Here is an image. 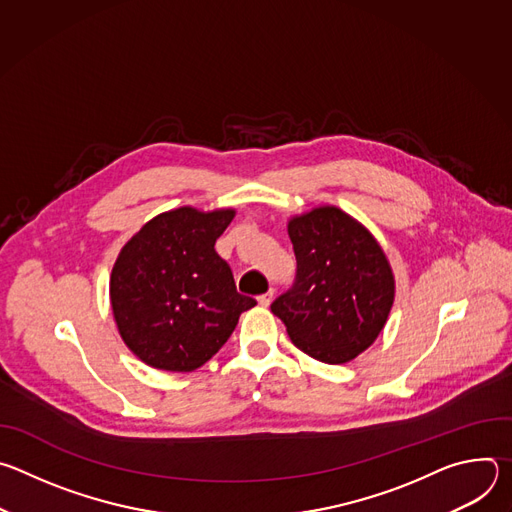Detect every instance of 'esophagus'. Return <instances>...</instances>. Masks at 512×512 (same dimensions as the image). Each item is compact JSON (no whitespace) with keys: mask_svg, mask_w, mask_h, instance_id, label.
<instances>
[{"mask_svg":"<svg viewBox=\"0 0 512 512\" xmlns=\"http://www.w3.org/2000/svg\"><path fill=\"white\" fill-rule=\"evenodd\" d=\"M273 294H275V291H273V289H269V291H267V294L259 296V298H257L259 306H261V308H267V306L271 304V300H273Z\"/></svg>","mask_w":512,"mask_h":512,"instance_id":"esophagus-1","label":"esophagus"}]
</instances>
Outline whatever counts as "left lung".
Segmentation results:
<instances>
[{
	"instance_id": "8db88e82",
	"label": "left lung",
	"mask_w": 512,
	"mask_h": 512,
	"mask_svg": "<svg viewBox=\"0 0 512 512\" xmlns=\"http://www.w3.org/2000/svg\"><path fill=\"white\" fill-rule=\"evenodd\" d=\"M287 235L298 277L271 312L308 356L350 362L387 324L395 302L393 267L373 233L332 204L291 216Z\"/></svg>"
}]
</instances>
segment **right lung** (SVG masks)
<instances>
[{
    "label": "right lung",
    "mask_w": 512,
    "mask_h": 512,
    "mask_svg": "<svg viewBox=\"0 0 512 512\" xmlns=\"http://www.w3.org/2000/svg\"><path fill=\"white\" fill-rule=\"evenodd\" d=\"M237 210L180 206L145 223L119 251L109 300L127 348L152 369L192 373L253 308L214 251Z\"/></svg>",
    "instance_id": "obj_1"
}]
</instances>
